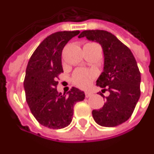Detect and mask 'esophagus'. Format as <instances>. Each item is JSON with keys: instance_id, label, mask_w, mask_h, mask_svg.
Listing matches in <instances>:
<instances>
[{"instance_id": "1", "label": "esophagus", "mask_w": 154, "mask_h": 154, "mask_svg": "<svg viewBox=\"0 0 154 154\" xmlns=\"http://www.w3.org/2000/svg\"><path fill=\"white\" fill-rule=\"evenodd\" d=\"M92 95V93L91 92H88V91L85 92V96H86V97H91Z\"/></svg>"}]
</instances>
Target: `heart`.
<instances>
[{"mask_svg":"<svg viewBox=\"0 0 154 154\" xmlns=\"http://www.w3.org/2000/svg\"><path fill=\"white\" fill-rule=\"evenodd\" d=\"M95 77V72L92 70L81 69L76 70L72 76V82L78 88H85L89 86Z\"/></svg>","mask_w":154,"mask_h":154,"instance_id":"heart-1","label":"heart"}]
</instances>
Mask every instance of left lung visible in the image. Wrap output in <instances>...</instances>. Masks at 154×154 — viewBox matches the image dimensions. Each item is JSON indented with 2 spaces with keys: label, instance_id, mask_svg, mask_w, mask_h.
I'll return each instance as SVG.
<instances>
[{
  "label": "left lung",
  "instance_id": "8db88e82",
  "mask_svg": "<svg viewBox=\"0 0 154 154\" xmlns=\"http://www.w3.org/2000/svg\"><path fill=\"white\" fill-rule=\"evenodd\" d=\"M78 37L98 42L104 54L103 72L97 86L109 95L105 97L100 92L106 103L102 108L92 111V117L103 127L120 125L133 114L140 97L141 74L135 57L128 47L107 31H83Z\"/></svg>",
  "mask_w": 154,
  "mask_h": 154
}]
</instances>
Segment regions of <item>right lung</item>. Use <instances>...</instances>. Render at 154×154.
<instances>
[{
    "instance_id": "obj_1",
    "label": "right lung",
    "mask_w": 154,
    "mask_h": 154,
    "mask_svg": "<svg viewBox=\"0 0 154 154\" xmlns=\"http://www.w3.org/2000/svg\"><path fill=\"white\" fill-rule=\"evenodd\" d=\"M79 31L57 32L44 39L29 60L26 70L24 89L32 115L40 124L52 129L69 125L74 105L85 98L84 92L72 88L66 94L57 91L59 74L63 72L62 52Z\"/></svg>"
}]
</instances>
